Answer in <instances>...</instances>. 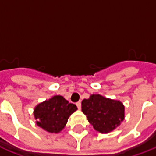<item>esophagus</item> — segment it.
Wrapping results in <instances>:
<instances>
[{
  "mask_svg": "<svg viewBox=\"0 0 156 156\" xmlns=\"http://www.w3.org/2000/svg\"><path fill=\"white\" fill-rule=\"evenodd\" d=\"M76 105H77V107H78V109H81V102H77V103H76Z\"/></svg>",
  "mask_w": 156,
  "mask_h": 156,
  "instance_id": "obj_1",
  "label": "esophagus"
}]
</instances>
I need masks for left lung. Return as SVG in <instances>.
<instances>
[{
	"label": "left lung",
	"instance_id": "1",
	"mask_svg": "<svg viewBox=\"0 0 156 156\" xmlns=\"http://www.w3.org/2000/svg\"><path fill=\"white\" fill-rule=\"evenodd\" d=\"M82 111L95 130L108 133L114 130L124 119V106L121 102L93 94L82 101Z\"/></svg>",
	"mask_w": 156,
	"mask_h": 156
}]
</instances>
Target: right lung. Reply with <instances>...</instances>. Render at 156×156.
<instances>
[{"label": "right lung", "mask_w": 156, "mask_h": 156, "mask_svg": "<svg viewBox=\"0 0 156 156\" xmlns=\"http://www.w3.org/2000/svg\"><path fill=\"white\" fill-rule=\"evenodd\" d=\"M76 110V105L68 103L62 96L57 95L39 104L34 109V116L39 127L50 133H58Z\"/></svg>", "instance_id": "add662e5"}]
</instances>
